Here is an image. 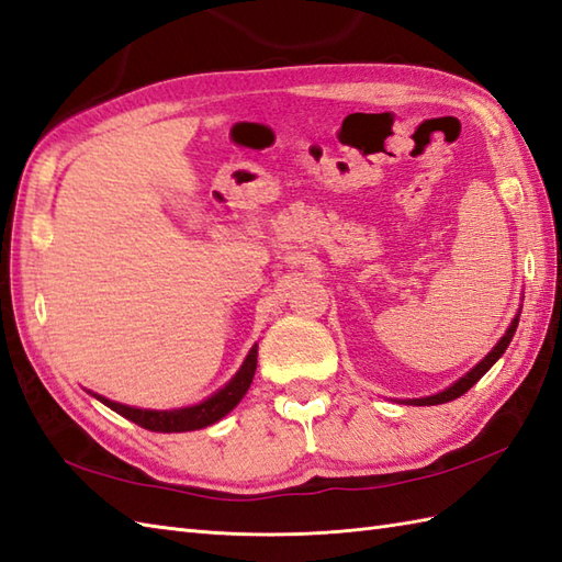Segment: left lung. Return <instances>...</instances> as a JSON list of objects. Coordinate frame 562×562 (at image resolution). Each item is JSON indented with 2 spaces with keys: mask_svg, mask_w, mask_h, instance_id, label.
<instances>
[{
  "mask_svg": "<svg viewBox=\"0 0 562 562\" xmlns=\"http://www.w3.org/2000/svg\"><path fill=\"white\" fill-rule=\"evenodd\" d=\"M519 314H521V308L517 312V316L512 318V324H509V328L505 330V336L497 340V345L495 348L487 352L483 360L475 364L471 372H465L461 379H457L453 381L451 386H447L445 391H439V393H432V396H425V398H408V401H403V403H408V405H439V403H449V401H453V398H459V396H463L465 391H469L475 381H479L487 369H491L499 357L505 355V350H507V345L512 342V336H515V330H517V326H519Z\"/></svg>",
  "mask_w": 562,
  "mask_h": 562,
  "instance_id": "1",
  "label": "left lung"
}]
</instances>
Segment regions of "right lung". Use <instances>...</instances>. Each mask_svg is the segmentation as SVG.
Returning <instances> with one entry per match:
<instances>
[{
    "instance_id": "right-lung-1",
    "label": "right lung",
    "mask_w": 562,
    "mask_h": 562,
    "mask_svg": "<svg viewBox=\"0 0 562 562\" xmlns=\"http://www.w3.org/2000/svg\"><path fill=\"white\" fill-rule=\"evenodd\" d=\"M258 367V345L248 350L244 364L238 367V372L226 381V384L214 391L212 396H207L205 401H200L195 405H186V408H173V411H151V408H135V405H125L111 401L105 396H99V393L89 391L93 398L101 401L103 405H109L111 411H115L117 415L127 417L135 425L151 429V432H190V429H202L207 425H214L226 413H232L241 398L246 396V391L254 381Z\"/></svg>"
}]
</instances>
